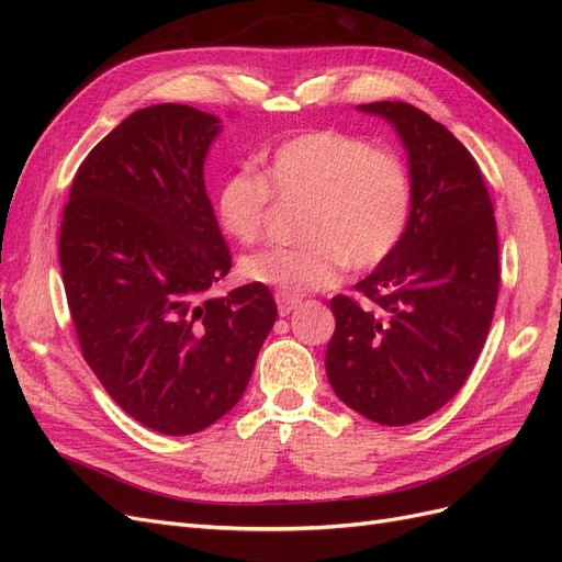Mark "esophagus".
I'll return each instance as SVG.
<instances>
[{"label": "esophagus", "instance_id": "34e87169", "mask_svg": "<svg viewBox=\"0 0 562 562\" xmlns=\"http://www.w3.org/2000/svg\"><path fill=\"white\" fill-rule=\"evenodd\" d=\"M277 307L281 316H288L291 312H295L300 307L297 297H285V295H277Z\"/></svg>", "mask_w": 562, "mask_h": 562}]
</instances>
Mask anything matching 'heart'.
<instances>
[{"label": "heart", "mask_w": 562, "mask_h": 562, "mask_svg": "<svg viewBox=\"0 0 562 562\" xmlns=\"http://www.w3.org/2000/svg\"><path fill=\"white\" fill-rule=\"evenodd\" d=\"M271 196L304 203L295 248L246 255L241 277L300 297L339 281L342 269L382 265L401 244L413 209V180L396 151L361 135L316 128L293 135L262 159V176L234 171L215 192L217 225L229 239L262 236Z\"/></svg>", "instance_id": "heart-1"}]
</instances>
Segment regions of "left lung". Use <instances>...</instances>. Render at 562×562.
<instances>
[{
    "label": "left lung",
    "mask_w": 562,
    "mask_h": 562,
    "mask_svg": "<svg viewBox=\"0 0 562 562\" xmlns=\"http://www.w3.org/2000/svg\"><path fill=\"white\" fill-rule=\"evenodd\" d=\"M407 151L413 209L401 244L335 295L328 382L359 415L403 427L443 407L479 361L499 293L495 209L469 149L427 112L368 103Z\"/></svg>",
    "instance_id": "left-lung-1"
}]
</instances>
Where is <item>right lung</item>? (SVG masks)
<instances>
[{"label":"right lung","mask_w":562,"mask_h":562,"mask_svg":"<svg viewBox=\"0 0 562 562\" xmlns=\"http://www.w3.org/2000/svg\"><path fill=\"white\" fill-rule=\"evenodd\" d=\"M220 119L190 105L126 116L81 161L58 258L83 359L143 427L187 436L239 403L277 321L267 285L225 297L232 252L203 182Z\"/></svg>","instance_id":"obj_1"}]
</instances>
